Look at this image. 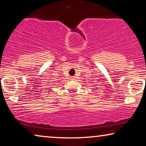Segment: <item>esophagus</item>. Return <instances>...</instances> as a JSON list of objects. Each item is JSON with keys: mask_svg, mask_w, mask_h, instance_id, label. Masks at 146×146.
Listing matches in <instances>:
<instances>
[{"mask_svg": "<svg viewBox=\"0 0 146 146\" xmlns=\"http://www.w3.org/2000/svg\"><path fill=\"white\" fill-rule=\"evenodd\" d=\"M70 79H75V77H71Z\"/></svg>", "mask_w": 146, "mask_h": 146, "instance_id": "esophagus-1", "label": "esophagus"}]
</instances>
